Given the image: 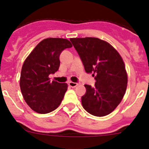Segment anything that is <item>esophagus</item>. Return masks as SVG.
I'll return each instance as SVG.
<instances>
[{"mask_svg":"<svg viewBox=\"0 0 149 149\" xmlns=\"http://www.w3.org/2000/svg\"><path fill=\"white\" fill-rule=\"evenodd\" d=\"M68 85H69L70 87H71V88H75V87H76L77 85H79V83L70 81V82H68Z\"/></svg>","mask_w":149,"mask_h":149,"instance_id":"obj_1","label":"esophagus"}]
</instances>
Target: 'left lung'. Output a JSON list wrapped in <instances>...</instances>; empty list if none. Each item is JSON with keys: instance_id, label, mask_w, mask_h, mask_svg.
Returning a JSON list of instances; mask_svg holds the SVG:
<instances>
[{"instance_id": "8db88e82", "label": "left lung", "mask_w": 149, "mask_h": 149, "mask_svg": "<svg viewBox=\"0 0 149 149\" xmlns=\"http://www.w3.org/2000/svg\"><path fill=\"white\" fill-rule=\"evenodd\" d=\"M87 73H93V88L84 84L86 93L81 97L83 108L91 114L104 116L119 105L125 93L128 75L125 63L117 50L98 38H73Z\"/></svg>"}]
</instances>
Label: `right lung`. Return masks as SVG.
Returning a JSON list of instances; mask_svg holds the SVG:
<instances>
[{"label": "right lung", "mask_w": 149, "mask_h": 149, "mask_svg": "<svg viewBox=\"0 0 149 149\" xmlns=\"http://www.w3.org/2000/svg\"><path fill=\"white\" fill-rule=\"evenodd\" d=\"M70 47L71 43L65 38H45L36 45L23 64L20 77L21 93L29 108L37 113H49L62 101L68 84L51 81L49 75L58 70L60 54Z\"/></svg>", "instance_id": "1"}]
</instances>
